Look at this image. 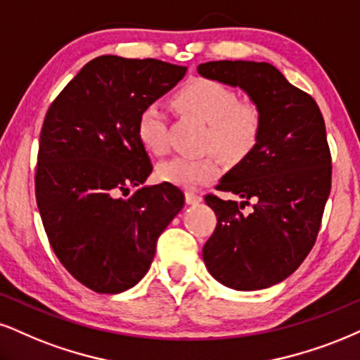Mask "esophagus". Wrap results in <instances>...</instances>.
<instances>
[{"label":"esophagus","mask_w":360,"mask_h":360,"mask_svg":"<svg viewBox=\"0 0 360 360\" xmlns=\"http://www.w3.org/2000/svg\"><path fill=\"white\" fill-rule=\"evenodd\" d=\"M185 200H187L188 205H197V203H200V202L203 200V198H202L198 193L187 192V193H185Z\"/></svg>","instance_id":"1"}]
</instances>
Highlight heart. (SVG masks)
I'll list each match as a JSON object with an SVG mask.
<instances>
[{"label": "heart", "instance_id": "heart-1", "mask_svg": "<svg viewBox=\"0 0 360 360\" xmlns=\"http://www.w3.org/2000/svg\"><path fill=\"white\" fill-rule=\"evenodd\" d=\"M175 105L207 123L203 146L214 148L229 160H238L254 148L262 131L259 105L250 98H238L237 91L225 83L195 78L175 93ZM136 136L150 153L167 152V113L158 103L143 106L136 120ZM220 163L215 155L173 157L157 167L160 180L176 187L195 188L217 179Z\"/></svg>", "mask_w": 360, "mask_h": 360}]
</instances>
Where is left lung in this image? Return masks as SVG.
Returning a JSON list of instances; mask_svg holds the SVG:
<instances>
[{
    "mask_svg": "<svg viewBox=\"0 0 360 360\" xmlns=\"http://www.w3.org/2000/svg\"><path fill=\"white\" fill-rule=\"evenodd\" d=\"M197 70L242 88L262 113L255 146L217 185L242 202L205 197L217 227L203 262L235 290L267 288L294 274L316 243L332 180L326 123L316 100L270 63L224 60ZM250 201L252 210L242 212Z\"/></svg>",
    "mask_w": 360,
    "mask_h": 360,
    "instance_id": "obj_1",
    "label": "left lung"
}]
</instances>
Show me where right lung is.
<instances>
[{
    "instance_id": "add662e5",
    "label": "right lung",
    "mask_w": 360,
    "mask_h": 360,
    "mask_svg": "<svg viewBox=\"0 0 360 360\" xmlns=\"http://www.w3.org/2000/svg\"><path fill=\"white\" fill-rule=\"evenodd\" d=\"M185 73L187 66L153 58L98 56L44 117L34 175L44 232L61 265L98 294H120L145 277L160 233L184 208L175 185L143 187L153 167L136 120Z\"/></svg>"
}]
</instances>
